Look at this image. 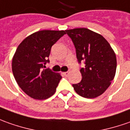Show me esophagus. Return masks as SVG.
Here are the masks:
<instances>
[{
    "mask_svg": "<svg viewBox=\"0 0 130 130\" xmlns=\"http://www.w3.org/2000/svg\"><path fill=\"white\" fill-rule=\"evenodd\" d=\"M69 74H70V72H63V75H64L65 76H68Z\"/></svg>",
    "mask_w": 130,
    "mask_h": 130,
    "instance_id": "1",
    "label": "esophagus"
}]
</instances>
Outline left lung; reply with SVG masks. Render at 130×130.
Listing matches in <instances>:
<instances>
[{
	"label": "left lung",
	"mask_w": 130,
	"mask_h": 130,
	"mask_svg": "<svg viewBox=\"0 0 130 130\" xmlns=\"http://www.w3.org/2000/svg\"><path fill=\"white\" fill-rule=\"evenodd\" d=\"M65 31L75 45L79 63L85 62V67L80 69L82 80L72 85L74 90L85 98L102 95L115 76L117 58L115 51L102 35L87 28Z\"/></svg>",
	"instance_id": "1"
}]
</instances>
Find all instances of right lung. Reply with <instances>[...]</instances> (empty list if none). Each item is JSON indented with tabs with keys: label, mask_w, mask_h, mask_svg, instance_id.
<instances>
[{
	"label": "right lung",
	"mask_w": 130,
	"mask_h": 130,
	"mask_svg": "<svg viewBox=\"0 0 130 130\" xmlns=\"http://www.w3.org/2000/svg\"><path fill=\"white\" fill-rule=\"evenodd\" d=\"M65 30H43L26 37L18 45L12 60L13 75L25 94L35 100L51 97L62 78L60 73L45 70L51 47Z\"/></svg>",
	"instance_id": "add662e5"
}]
</instances>
